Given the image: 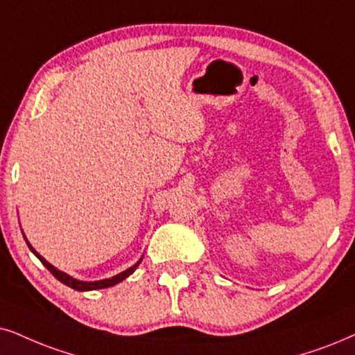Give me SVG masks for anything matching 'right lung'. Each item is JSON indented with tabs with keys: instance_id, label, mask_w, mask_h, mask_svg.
I'll return each instance as SVG.
<instances>
[{
	"instance_id": "right-lung-1",
	"label": "right lung",
	"mask_w": 355,
	"mask_h": 355,
	"mask_svg": "<svg viewBox=\"0 0 355 355\" xmlns=\"http://www.w3.org/2000/svg\"><path fill=\"white\" fill-rule=\"evenodd\" d=\"M22 236H24V232H22ZM24 239H26V244H28V248L31 249V252H33L35 257H37L40 262L44 263V267L47 268L49 272L52 273L53 277L57 278L58 282H62V284L64 285H67V286H70V288H73V290H78V291H92V290H100V288H107V286H113V285H116V284H119V282H123L124 278H128L129 275H131V273L136 270V268L139 267V263L142 262V257L137 260L136 263H134L132 267H129V268H125L124 272H121V273H118V275H114V277H111V278H103V280H96V282H83V280H78V278H73V277H70L69 273H65V272H62V270H58L57 267H53L52 263H49L46 259L42 257V255H40L37 250H35L33 245L29 244V241H28V237L24 236Z\"/></svg>"
}]
</instances>
